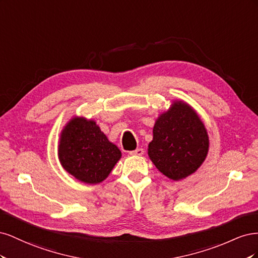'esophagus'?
I'll use <instances>...</instances> for the list:
<instances>
[{
	"mask_svg": "<svg viewBox=\"0 0 258 258\" xmlns=\"http://www.w3.org/2000/svg\"><path fill=\"white\" fill-rule=\"evenodd\" d=\"M130 155H135V156H142L144 154V150L143 148H137L135 151L129 152Z\"/></svg>",
	"mask_w": 258,
	"mask_h": 258,
	"instance_id": "obj_1",
	"label": "esophagus"
}]
</instances>
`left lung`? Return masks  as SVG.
I'll use <instances>...</instances> for the list:
<instances>
[{"label":"left lung","mask_w":258,"mask_h":258,"mask_svg":"<svg viewBox=\"0 0 258 258\" xmlns=\"http://www.w3.org/2000/svg\"><path fill=\"white\" fill-rule=\"evenodd\" d=\"M209 137L197 113L183 101H174L156 120L148 156L162 174L178 181L205 161Z\"/></svg>","instance_id":"obj_1"}]
</instances>
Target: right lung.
Returning a JSON list of instances; mask_svg holds the SVG:
<instances>
[{
    "mask_svg": "<svg viewBox=\"0 0 258 258\" xmlns=\"http://www.w3.org/2000/svg\"><path fill=\"white\" fill-rule=\"evenodd\" d=\"M59 160L70 174L86 184L104 181L121 157L96 121L74 117L61 132Z\"/></svg>",
    "mask_w": 258,
    "mask_h": 258,
    "instance_id": "right-lung-1",
    "label": "right lung"
}]
</instances>
